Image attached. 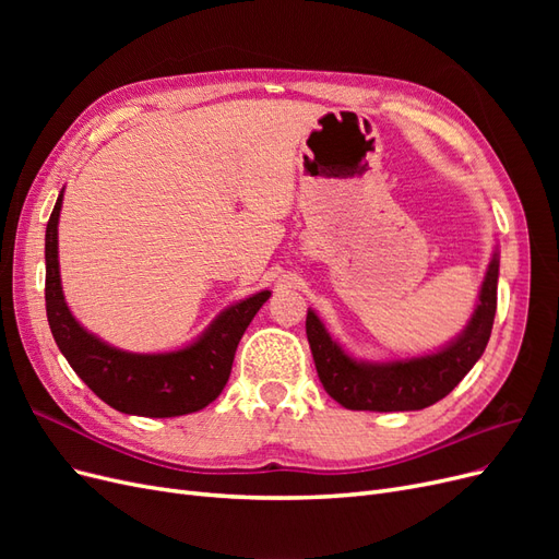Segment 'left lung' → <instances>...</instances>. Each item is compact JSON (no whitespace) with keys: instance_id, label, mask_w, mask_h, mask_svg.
I'll list each match as a JSON object with an SVG mask.
<instances>
[{"instance_id":"obj_1","label":"left lung","mask_w":559,"mask_h":559,"mask_svg":"<svg viewBox=\"0 0 559 559\" xmlns=\"http://www.w3.org/2000/svg\"><path fill=\"white\" fill-rule=\"evenodd\" d=\"M499 247L489 259L468 324L450 343L417 357L366 361L335 341L314 310H308L306 333L317 376L329 396L347 411L401 413L421 411L445 399L476 366L487 347L497 312Z\"/></svg>"}]
</instances>
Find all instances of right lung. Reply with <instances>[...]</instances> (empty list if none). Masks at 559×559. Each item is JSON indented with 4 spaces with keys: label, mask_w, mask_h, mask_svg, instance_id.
Returning a JSON list of instances; mask_svg holds the SVG:
<instances>
[{
    "label": "right lung",
    "mask_w": 559,
    "mask_h": 559,
    "mask_svg": "<svg viewBox=\"0 0 559 559\" xmlns=\"http://www.w3.org/2000/svg\"><path fill=\"white\" fill-rule=\"evenodd\" d=\"M60 191L46 226V317L62 357L114 411L142 417H179L210 405L230 378V368L251 319L270 292H257L218 312L195 341L173 352L118 349L83 329L67 308L58 261Z\"/></svg>",
    "instance_id": "1"
}]
</instances>
